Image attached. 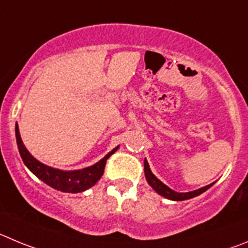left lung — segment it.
Wrapping results in <instances>:
<instances>
[{
    "label": "left lung",
    "instance_id": "8db88e82",
    "mask_svg": "<svg viewBox=\"0 0 248 248\" xmlns=\"http://www.w3.org/2000/svg\"><path fill=\"white\" fill-rule=\"evenodd\" d=\"M144 174H146V179L148 182V184L151 185L152 188L155 189L159 195L164 196L167 199H170V200H175V202H180V200H186V199H191L194 196H198L200 195L202 193L206 191L207 189L210 188L211 185H206L204 188L202 189H198V190H194V191H189V193H177V191L171 190L170 188H168L166 184H163L157 177H155V174L152 173L151 169H149L148 166V162L147 159H144Z\"/></svg>",
    "mask_w": 248,
    "mask_h": 248
}]
</instances>
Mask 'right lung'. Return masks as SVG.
<instances>
[{
    "label": "right lung",
    "instance_id": "right-lung-1",
    "mask_svg": "<svg viewBox=\"0 0 248 248\" xmlns=\"http://www.w3.org/2000/svg\"><path fill=\"white\" fill-rule=\"evenodd\" d=\"M16 140H17L19 155H21L22 160L27 166V168L30 169L35 177L39 178L42 182L48 184L49 186H52L57 190L64 191V193H81V191L86 190V189L91 188L93 185L96 184L97 180L104 174L106 160L119 148V147H116L108 155H105L100 162L89 167V168L80 169V170L64 171L46 166V164L35 159L34 157H32V155L27 151L23 142H22L21 136H19L18 124H16Z\"/></svg>",
    "mask_w": 248,
    "mask_h": 248
}]
</instances>
